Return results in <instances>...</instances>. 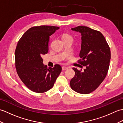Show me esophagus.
<instances>
[{
    "label": "esophagus",
    "mask_w": 123,
    "mask_h": 123,
    "mask_svg": "<svg viewBox=\"0 0 123 123\" xmlns=\"http://www.w3.org/2000/svg\"><path fill=\"white\" fill-rule=\"evenodd\" d=\"M68 69V68L66 67H62V70H66Z\"/></svg>",
    "instance_id": "esophagus-1"
}]
</instances>
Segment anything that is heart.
<instances>
[{
    "instance_id": "b5f03b06",
    "label": "heart",
    "mask_w": 123,
    "mask_h": 123,
    "mask_svg": "<svg viewBox=\"0 0 123 123\" xmlns=\"http://www.w3.org/2000/svg\"><path fill=\"white\" fill-rule=\"evenodd\" d=\"M66 37H71V36H70L68 34H65L63 36H62V38H66Z\"/></svg>"
}]
</instances>
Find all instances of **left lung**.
Segmentation results:
<instances>
[{
    "instance_id": "1",
    "label": "left lung",
    "mask_w": 123,
    "mask_h": 123,
    "mask_svg": "<svg viewBox=\"0 0 123 123\" xmlns=\"http://www.w3.org/2000/svg\"><path fill=\"white\" fill-rule=\"evenodd\" d=\"M71 30L81 35V59L78 62L86 68L81 71L73 68L75 75L70 81V86L75 92L88 94L95 90L106 77L111 56L110 48L98 31L83 26Z\"/></svg>"
}]
</instances>
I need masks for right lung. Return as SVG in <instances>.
Returning a JSON list of instances; mask_svg holds the SVG:
<instances>
[{
  "label": "right lung",
  "mask_w": 123,
  "mask_h": 123,
  "mask_svg": "<svg viewBox=\"0 0 123 123\" xmlns=\"http://www.w3.org/2000/svg\"><path fill=\"white\" fill-rule=\"evenodd\" d=\"M59 27L42 25L28 30L18 42L15 49V67L19 78L33 92L43 93L53 87L62 71L59 64L48 68L42 58L49 51V36Z\"/></svg>",
  "instance_id": "right-lung-1"
}]
</instances>
